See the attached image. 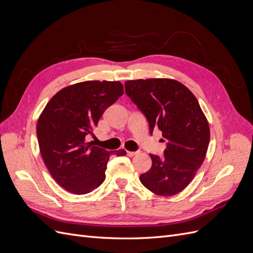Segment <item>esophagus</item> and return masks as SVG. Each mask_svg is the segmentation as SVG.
<instances>
[{
  "label": "esophagus",
  "instance_id": "obj_1",
  "mask_svg": "<svg viewBox=\"0 0 253 253\" xmlns=\"http://www.w3.org/2000/svg\"><path fill=\"white\" fill-rule=\"evenodd\" d=\"M126 154L129 156V157H133L135 155L138 154V152H132V151H126Z\"/></svg>",
  "mask_w": 253,
  "mask_h": 253
}]
</instances>
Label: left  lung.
Instances as JSON below:
<instances>
[{
    "instance_id": "obj_1",
    "label": "left lung",
    "mask_w": 253,
    "mask_h": 253,
    "mask_svg": "<svg viewBox=\"0 0 253 253\" xmlns=\"http://www.w3.org/2000/svg\"><path fill=\"white\" fill-rule=\"evenodd\" d=\"M126 93L147 117L150 132L158 128L168 141L164 156L150 154L151 169L142 185L156 195L172 196L188 187L204 163L210 127L196 97L174 79L128 80Z\"/></svg>"
}]
</instances>
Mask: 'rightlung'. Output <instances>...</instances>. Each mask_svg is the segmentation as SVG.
I'll list each match as a JSON object with an SVG mask.
<instances>
[{
    "label": "right lung",
    "instance_id": "1",
    "mask_svg": "<svg viewBox=\"0 0 253 253\" xmlns=\"http://www.w3.org/2000/svg\"><path fill=\"white\" fill-rule=\"evenodd\" d=\"M122 95L119 81L79 82L60 89L41 113L37 135L42 158L53 179L68 192L86 194L103 182L112 152L87 138L104 111Z\"/></svg>",
    "mask_w": 253,
    "mask_h": 253
}]
</instances>
